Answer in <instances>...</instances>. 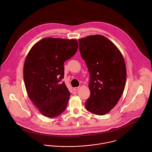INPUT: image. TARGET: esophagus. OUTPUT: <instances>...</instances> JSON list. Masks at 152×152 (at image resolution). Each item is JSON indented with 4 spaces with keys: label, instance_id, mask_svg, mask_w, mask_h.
Instances as JSON below:
<instances>
[{
    "label": "esophagus",
    "instance_id": "1",
    "mask_svg": "<svg viewBox=\"0 0 152 152\" xmlns=\"http://www.w3.org/2000/svg\"><path fill=\"white\" fill-rule=\"evenodd\" d=\"M79 88H80L79 87H74L73 89H74V91H77V90H78V89H79Z\"/></svg>",
    "mask_w": 152,
    "mask_h": 152
}]
</instances>
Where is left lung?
<instances>
[{"label":"left lung","instance_id":"1","mask_svg":"<svg viewBox=\"0 0 152 152\" xmlns=\"http://www.w3.org/2000/svg\"><path fill=\"white\" fill-rule=\"evenodd\" d=\"M80 51L90 74V96L85 102L90 112L108 113L118 102L126 80L125 61L117 47L102 35L78 40Z\"/></svg>","mask_w":152,"mask_h":152}]
</instances>
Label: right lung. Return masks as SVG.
Masks as SVG:
<instances>
[{"label": "right lung", "mask_w": 152, "mask_h": 152, "mask_svg": "<svg viewBox=\"0 0 152 152\" xmlns=\"http://www.w3.org/2000/svg\"><path fill=\"white\" fill-rule=\"evenodd\" d=\"M75 39L44 38L27 55L23 78L30 99L44 116L54 118L63 113L70 96L64 78L65 61L77 51Z\"/></svg>", "instance_id": "1"}]
</instances>
